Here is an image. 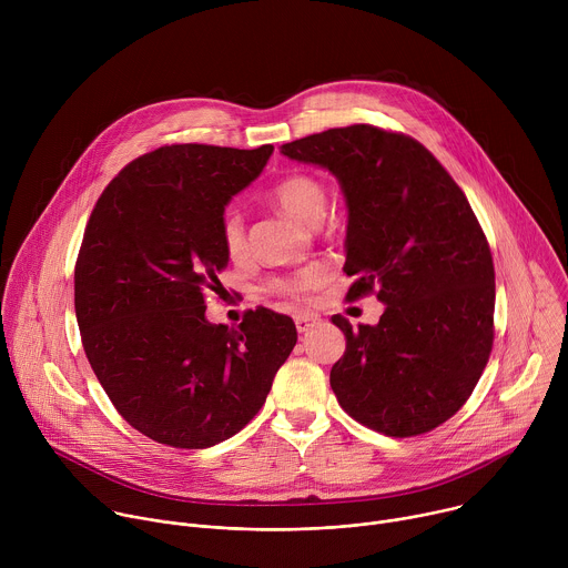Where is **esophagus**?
Masks as SVG:
<instances>
[{
  "instance_id": "1",
  "label": "esophagus",
  "mask_w": 568,
  "mask_h": 568,
  "mask_svg": "<svg viewBox=\"0 0 568 568\" xmlns=\"http://www.w3.org/2000/svg\"><path fill=\"white\" fill-rule=\"evenodd\" d=\"M294 323H296V331H298L301 335H305L310 328L316 326L318 316H316V314H310V312H298V314L294 316Z\"/></svg>"
}]
</instances>
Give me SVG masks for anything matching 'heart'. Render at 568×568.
Segmentation results:
<instances>
[{"label": "heart", "instance_id": "heart-1", "mask_svg": "<svg viewBox=\"0 0 568 568\" xmlns=\"http://www.w3.org/2000/svg\"><path fill=\"white\" fill-rule=\"evenodd\" d=\"M270 197L292 217L305 224H316L323 213H326L328 195L323 184L307 175V173H292L278 180L270 189ZM220 242L224 252L231 258L242 256L247 247V235H245V222H242V215L235 209H226L220 220ZM326 281V270L318 265L303 267L301 272L292 276H278L267 283V290L278 296H290V298H301L323 285Z\"/></svg>", "mask_w": 568, "mask_h": 568}]
</instances>
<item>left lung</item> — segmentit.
Segmentation results:
<instances>
[{"label": "left lung", "mask_w": 568, "mask_h": 568, "mask_svg": "<svg viewBox=\"0 0 568 568\" xmlns=\"http://www.w3.org/2000/svg\"><path fill=\"white\" fill-rule=\"evenodd\" d=\"M328 169L348 204L346 298L386 303L331 371L342 409L393 438L427 434L471 395L495 342V263L465 193L414 136L355 123L285 143Z\"/></svg>", "instance_id": "left-lung-1"}]
</instances>
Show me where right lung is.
I'll return each mask as SVG.
<instances>
[{
	"label": "right lung",
	"mask_w": 568,
	"mask_h": 568,
	"mask_svg": "<svg viewBox=\"0 0 568 568\" xmlns=\"http://www.w3.org/2000/svg\"><path fill=\"white\" fill-rule=\"evenodd\" d=\"M272 152L161 145L108 184L85 226L73 270L80 339L123 420L161 445L204 449L237 434L296 344L294 321L267 307L237 328L204 316L229 261L224 206Z\"/></svg>",
	"instance_id": "obj_1"
}]
</instances>
